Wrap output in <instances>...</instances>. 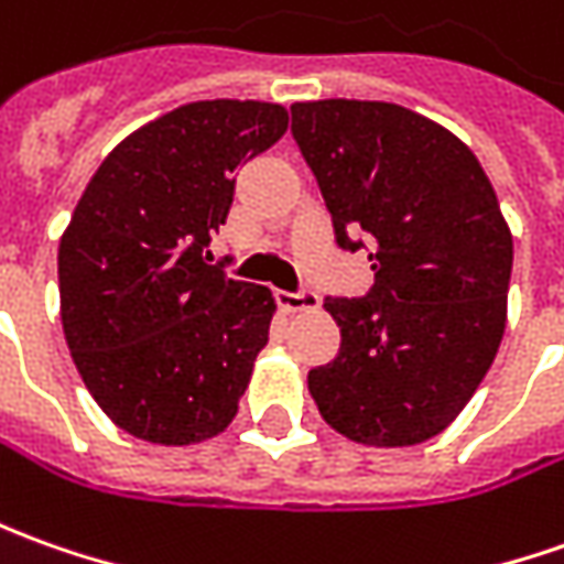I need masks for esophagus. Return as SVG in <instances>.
<instances>
[{"label": "esophagus", "mask_w": 564, "mask_h": 564, "mask_svg": "<svg viewBox=\"0 0 564 564\" xmlns=\"http://www.w3.org/2000/svg\"><path fill=\"white\" fill-rule=\"evenodd\" d=\"M278 305H281L283 312H314L321 305V296L312 293V290H296V293L281 290L278 293Z\"/></svg>", "instance_id": "34e87169"}]
</instances>
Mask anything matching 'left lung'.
<instances>
[{
    "mask_svg": "<svg viewBox=\"0 0 564 564\" xmlns=\"http://www.w3.org/2000/svg\"><path fill=\"white\" fill-rule=\"evenodd\" d=\"M293 138L336 243H370L373 286L330 296L339 355L308 373L321 416L370 447L429 442L457 420L507 330L512 234L475 153L386 101H299Z\"/></svg>",
    "mask_w": 564,
    "mask_h": 564,
    "instance_id": "left-lung-1",
    "label": "left lung"
}]
</instances>
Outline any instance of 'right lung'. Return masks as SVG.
Listing matches in <instances>:
<instances>
[{"instance_id":"obj_1","label":"right lung","mask_w":564,"mask_h":564,"mask_svg":"<svg viewBox=\"0 0 564 564\" xmlns=\"http://www.w3.org/2000/svg\"><path fill=\"white\" fill-rule=\"evenodd\" d=\"M268 101H194L122 138L57 250L61 324L98 408L151 444L225 432L265 348L268 286L209 265L234 172L286 132Z\"/></svg>"}]
</instances>
